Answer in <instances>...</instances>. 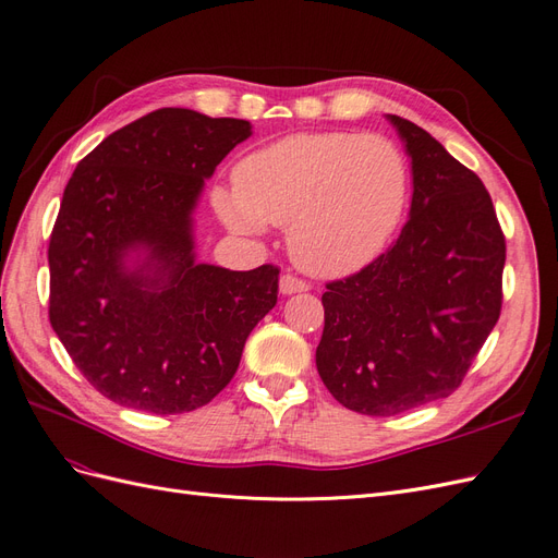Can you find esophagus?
Segmentation results:
<instances>
[{
    "mask_svg": "<svg viewBox=\"0 0 558 558\" xmlns=\"http://www.w3.org/2000/svg\"><path fill=\"white\" fill-rule=\"evenodd\" d=\"M279 289L283 295H293V293H305L310 291V281L305 279H298L293 275H283L279 281Z\"/></svg>",
    "mask_w": 558,
    "mask_h": 558,
    "instance_id": "obj_1",
    "label": "esophagus"
}]
</instances>
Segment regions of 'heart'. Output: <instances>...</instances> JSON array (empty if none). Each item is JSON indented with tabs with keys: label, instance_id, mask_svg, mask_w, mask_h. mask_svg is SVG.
Returning a JSON list of instances; mask_svg holds the SVG:
<instances>
[{
	"label": "heart",
	"instance_id": "obj_1",
	"mask_svg": "<svg viewBox=\"0 0 558 558\" xmlns=\"http://www.w3.org/2000/svg\"><path fill=\"white\" fill-rule=\"evenodd\" d=\"M234 191L214 207L242 232L289 223L293 260L318 277H344L373 263L410 197V165L384 134L300 132L260 146L232 170Z\"/></svg>",
	"mask_w": 558,
	"mask_h": 558
}]
</instances>
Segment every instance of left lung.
I'll use <instances>...</instances> for the list:
<instances>
[{"label": "left lung", "instance_id": "8db88e82", "mask_svg": "<svg viewBox=\"0 0 558 558\" xmlns=\"http://www.w3.org/2000/svg\"><path fill=\"white\" fill-rule=\"evenodd\" d=\"M388 118L412 158L410 221L373 263L326 283L316 347L332 398L367 416L451 396L502 307L505 234L482 179L424 128Z\"/></svg>", "mask_w": 558, "mask_h": 558}]
</instances>
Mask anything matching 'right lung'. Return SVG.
I'll list each match as a JSON object with an SVG mask.
<instances>
[{"label": "right lung", "mask_w": 558, "mask_h": 558, "mask_svg": "<svg viewBox=\"0 0 558 558\" xmlns=\"http://www.w3.org/2000/svg\"><path fill=\"white\" fill-rule=\"evenodd\" d=\"M248 121L158 109L111 132L66 183L48 242V318L105 398L150 414L211 402L277 305L279 267L195 263L191 214ZM144 247L137 270L124 256Z\"/></svg>", "instance_id": "1"}]
</instances>
